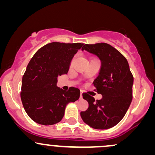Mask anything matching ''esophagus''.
Segmentation results:
<instances>
[{"mask_svg": "<svg viewBox=\"0 0 155 155\" xmlns=\"http://www.w3.org/2000/svg\"><path fill=\"white\" fill-rule=\"evenodd\" d=\"M80 98H81V99L82 98V92H81V93H80Z\"/></svg>", "mask_w": 155, "mask_h": 155, "instance_id": "esophagus-1", "label": "esophagus"}]
</instances>
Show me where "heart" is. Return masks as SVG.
Listing matches in <instances>:
<instances>
[{"instance_id": "b5f03b06", "label": "heart", "mask_w": 155, "mask_h": 155, "mask_svg": "<svg viewBox=\"0 0 155 155\" xmlns=\"http://www.w3.org/2000/svg\"><path fill=\"white\" fill-rule=\"evenodd\" d=\"M74 59H73L72 60H71V64H73V62H74Z\"/></svg>"}]
</instances>
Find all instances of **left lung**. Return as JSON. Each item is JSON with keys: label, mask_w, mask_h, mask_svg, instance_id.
Listing matches in <instances>:
<instances>
[{"label": "left lung", "mask_w": 155, "mask_h": 155, "mask_svg": "<svg viewBox=\"0 0 155 155\" xmlns=\"http://www.w3.org/2000/svg\"><path fill=\"white\" fill-rule=\"evenodd\" d=\"M81 50L95 54L101 60L99 74L93 83L102 98L95 101L93 96L83 93L89 107L81 112V117L93 129L111 128L122 120L132 102L134 79L129 63L123 54L104 42L85 44Z\"/></svg>", "instance_id": "left-lung-1"}]
</instances>
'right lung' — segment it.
<instances>
[{
  "mask_svg": "<svg viewBox=\"0 0 155 155\" xmlns=\"http://www.w3.org/2000/svg\"><path fill=\"white\" fill-rule=\"evenodd\" d=\"M84 45L53 42L35 53L22 79L20 97L23 107L34 121L42 125L58 123L67 104L79 99L80 91L57 86V78L68 72L71 60Z\"/></svg>",
  "mask_w": 155,
  "mask_h": 155,
  "instance_id": "1",
  "label": "right lung"
}]
</instances>
